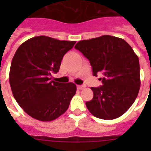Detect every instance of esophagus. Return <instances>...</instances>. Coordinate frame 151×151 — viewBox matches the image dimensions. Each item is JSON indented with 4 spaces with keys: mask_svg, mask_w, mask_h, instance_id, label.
Wrapping results in <instances>:
<instances>
[{
    "mask_svg": "<svg viewBox=\"0 0 151 151\" xmlns=\"http://www.w3.org/2000/svg\"><path fill=\"white\" fill-rule=\"evenodd\" d=\"M85 88V85H78V89H79V90H81V89H83V88Z\"/></svg>",
    "mask_w": 151,
    "mask_h": 151,
    "instance_id": "1",
    "label": "esophagus"
}]
</instances>
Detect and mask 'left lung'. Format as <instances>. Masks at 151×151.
<instances>
[{"label": "left lung", "instance_id": "left-lung-1", "mask_svg": "<svg viewBox=\"0 0 151 151\" xmlns=\"http://www.w3.org/2000/svg\"><path fill=\"white\" fill-rule=\"evenodd\" d=\"M74 48L90 62L93 75L103 73V85L92 87L93 98L86 102L95 117L112 120L123 115L135 102L140 87L139 62L132 47L117 37L83 40Z\"/></svg>", "mask_w": 151, "mask_h": 151}]
</instances>
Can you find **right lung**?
<instances>
[{
    "instance_id": "add662e5",
    "label": "right lung",
    "mask_w": 151,
    "mask_h": 151,
    "mask_svg": "<svg viewBox=\"0 0 151 151\" xmlns=\"http://www.w3.org/2000/svg\"><path fill=\"white\" fill-rule=\"evenodd\" d=\"M75 43L38 36L25 41L15 52L9 72L12 92L34 119L51 122L68 109L76 85L51 81V74L59 70L63 57Z\"/></svg>"
}]
</instances>
